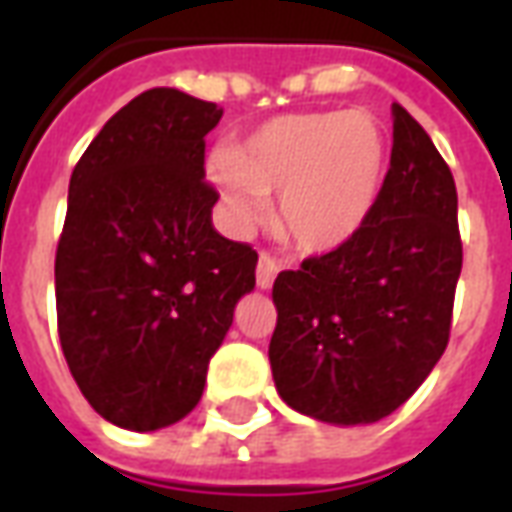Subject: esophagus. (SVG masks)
Listing matches in <instances>:
<instances>
[{
	"mask_svg": "<svg viewBox=\"0 0 512 512\" xmlns=\"http://www.w3.org/2000/svg\"><path fill=\"white\" fill-rule=\"evenodd\" d=\"M279 271V263L274 260V257L268 255H260V260H257V268H255V279H257V288H271V282H274V277H277Z\"/></svg>",
	"mask_w": 512,
	"mask_h": 512,
	"instance_id": "34e87169",
	"label": "esophagus"
}]
</instances>
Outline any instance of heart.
<instances>
[{
  "mask_svg": "<svg viewBox=\"0 0 512 512\" xmlns=\"http://www.w3.org/2000/svg\"><path fill=\"white\" fill-rule=\"evenodd\" d=\"M211 175L241 224L260 219L279 191L277 219L304 252H332L362 233L381 197L386 134L367 109L279 115L235 153H216Z\"/></svg>",
  "mask_w": 512,
  "mask_h": 512,
  "instance_id": "b5f03b06",
  "label": "heart"
}]
</instances>
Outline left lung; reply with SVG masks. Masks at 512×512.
Instances as JSON below:
<instances>
[{"label":"left lung","instance_id":"left-lung-1","mask_svg":"<svg viewBox=\"0 0 512 512\" xmlns=\"http://www.w3.org/2000/svg\"><path fill=\"white\" fill-rule=\"evenodd\" d=\"M395 139L362 233L274 282L268 359L282 400L334 425L389 417L450 343L463 244L455 180L425 128L392 104Z\"/></svg>","mask_w":512,"mask_h":512}]
</instances>
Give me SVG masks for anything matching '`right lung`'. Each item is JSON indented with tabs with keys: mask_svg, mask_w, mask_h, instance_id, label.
<instances>
[{
	"mask_svg": "<svg viewBox=\"0 0 512 512\" xmlns=\"http://www.w3.org/2000/svg\"><path fill=\"white\" fill-rule=\"evenodd\" d=\"M219 120L211 101L153 87L73 167L57 332L87 403L126 430L167 428L200 403L235 304L255 288V249L211 224L205 134Z\"/></svg>",
	"mask_w": 512,
	"mask_h": 512,
	"instance_id": "1",
	"label": "right lung"
}]
</instances>
